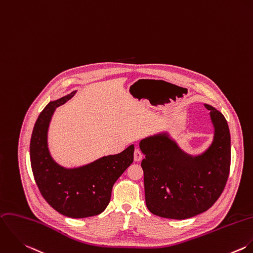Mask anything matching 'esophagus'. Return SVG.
Masks as SVG:
<instances>
[{
    "label": "esophagus",
    "instance_id": "esophagus-1",
    "mask_svg": "<svg viewBox=\"0 0 253 253\" xmlns=\"http://www.w3.org/2000/svg\"><path fill=\"white\" fill-rule=\"evenodd\" d=\"M133 156H134V160H135L136 162H139V161H141V160H142L143 154H142V152H141L138 148H136V149L134 150V154H133Z\"/></svg>",
    "mask_w": 253,
    "mask_h": 253
}]
</instances>
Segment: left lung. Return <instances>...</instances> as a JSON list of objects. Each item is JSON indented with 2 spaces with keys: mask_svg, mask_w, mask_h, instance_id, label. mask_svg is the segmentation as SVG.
I'll return each instance as SVG.
<instances>
[{
  "mask_svg": "<svg viewBox=\"0 0 253 253\" xmlns=\"http://www.w3.org/2000/svg\"><path fill=\"white\" fill-rule=\"evenodd\" d=\"M210 111L214 138L209 148L192 156L182 151L167 133L140 141L145 158V202L159 217L183 220L207 211L220 197L231 166V135L225 117L214 107Z\"/></svg>",
  "mask_w": 253,
  "mask_h": 253,
  "instance_id": "obj_1",
  "label": "left lung"
}]
</instances>
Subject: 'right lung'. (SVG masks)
<instances>
[{
    "mask_svg": "<svg viewBox=\"0 0 253 253\" xmlns=\"http://www.w3.org/2000/svg\"><path fill=\"white\" fill-rule=\"evenodd\" d=\"M75 94L76 91L51 101L40 113L31 135L30 162L45 200L62 215L86 218L106 209L114 183L133 162L134 145L79 168H64L56 163L48 148L49 125L55 110Z\"/></svg>",
    "mask_w": 253,
    "mask_h": 253,
    "instance_id": "right-lung-1",
    "label": "right lung"
}]
</instances>
